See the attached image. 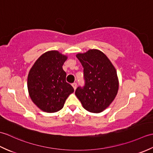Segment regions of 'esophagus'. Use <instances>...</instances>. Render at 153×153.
I'll return each mask as SVG.
<instances>
[{"mask_svg": "<svg viewBox=\"0 0 153 153\" xmlns=\"http://www.w3.org/2000/svg\"><path fill=\"white\" fill-rule=\"evenodd\" d=\"M71 85H72V87H74V90H76V87H77V83H72V84H71Z\"/></svg>", "mask_w": 153, "mask_h": 153, "instance_id": "1", "label": "esophagus"}]
</instances>
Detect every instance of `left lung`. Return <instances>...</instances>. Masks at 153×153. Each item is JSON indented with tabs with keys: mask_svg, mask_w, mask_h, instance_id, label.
Here are the masks:
<instances>
[{
	"mask_svg": "<svg viewBox=\"0 0 153 153\" xmlns=\"http://www.w3.org/2000/svg\"><path fill=\"white\" fill-rule=\"evenodd\" d=\"M76 57L83 68L85 85L76 90L83 107L92 113H100L114 100L119 88L115 67L109 58L98 49L78 53Z\"/></svg>",
	"mask_w": 153,
	"mask_h": 153,
	"instance_id": "1",
	"label": "left lung"
}]
</instances>
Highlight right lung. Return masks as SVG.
Returning <instances> with one entry per match:
<instances>
[{
    "label": "right lung",
    "mask_w": 153,
    "mask_h": 153,
    "mask_svg": "<svg viewBox=\"0 0 153 153\" xmlns=\"http://www.w3.org/2000/svg\"><path fill=\"white\" fill-rule=\"evenodd\" d=\"M68 56L58 51L43 53L29 71L27 89L32 101L40 110L48 113L59 111L74 90L66 82L62 66Z\"/></svg>",
    "instance_id": "1"
}]
</instances>
